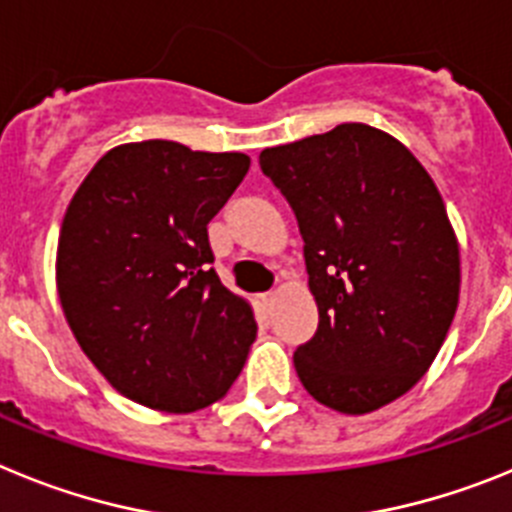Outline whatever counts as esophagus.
Masks as SVG:
<instances>
[{"instance_id": "esophagus-1", "label": "esophagus", "mask_w": 512, "mask_h": 512, "mask_svg": "<svg viewBox=\"0 0 512 512\" xmlns=\"http://www.w3.org/2000/svg\"><path fill=\"white\" fill-rule=\"evenodd\" d=\"M274 302H277V295H259V307L269 315L274 310Z\"/></svg>"}]
</instances>
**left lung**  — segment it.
I'll return each mask as SVG.
<instances>
[{
	"label": "left lung",
	"mask_w": 512,
	"mask_h": 512,
	"mask_svg": "<svg viewBox=\"0 0 512 512\" xmlns=\"http://www.w3.org/2000/svg\"><path fill=\"white\" fill-rule=\"evenodd\" d=\"M261 171L295 210L315 336L295 351L320 405L364 415L428 372L459 305V241L441 192L384 130L343 122L264 148Z\"/></svg>",
	"instance_id": "left-lung-1"
}]
</instances>
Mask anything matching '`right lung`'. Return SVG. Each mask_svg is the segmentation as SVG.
Segmentation results:
<instances>
[{
    "mask_svg": "<svg viewBox=\"0 0 512 512\" xmlns=\"http://www.w3.org/2000/svg\"><path fill=\"white\" fill-rule=\"evenodd\" d=\"M248 166L246 153L122 143L66 207L56 253L63 315L102 377L138 405L202 410L246 364L259 328L210 266L207 223Z\"/></svg>",
    "mask_w": 512,
    "mask_h": 512,
    "instance_id": "obj_1",
    "label": "right lung"
}]
</instances>
